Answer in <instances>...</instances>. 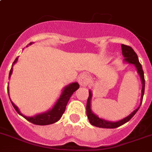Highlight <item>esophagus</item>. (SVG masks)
Returning a JSON list of instances; mask_svg holds the SVG:
<instances>
[{"label":"esophagus","mask_w":152,"mask_h":152,"mask_svg":"<svg viewBox=\"0 0 152 152\" xmlns=\"http://www.w3.org/2000/svg\"><path fill=\"white\" fill-rule=\"evenodd\" d=\"M89 77L87 75H85V74H82L78 77V82L81 86H87L88 83H89Z\"/></svg>","instance_id":"obj_1"}]
</instances>
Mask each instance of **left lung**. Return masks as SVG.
<instances>
[{"mask_svg":"<svg viewBox=\"0 0 152 152\" xmlns=\"http://www.w3.org/2000/svg\"><path fill=\"white\" fill-rule=\"evenodd\" d=\"M121 47H122V53L124 56L125 57L124 58V61L129 63V64H132L137 67V72L139 73L140 76H141V81H142V91H141V102H142L143 100V96H144V93H145V76H144V71H143L142 66L140 64L138 61V57H137V55L136 53L134 52V50H133L130 46H126V45L122 44L121 45ZM91 91H89V96L87 100V105H86V112H87V116L89 120L90 124L91 125H93L95 126H97V127H100V128H116L118 126H120L123 124H126V122H128L130 119L132 118L133 116H134L135 113L137 112V110H139V108L141 106H139L137 109L134 111L131 114H130L127 117L123 119V120H120V121H117V122H110V121H106V120H103V119H101L99 117H98L97 116H96L93 113L91 112V104H90V101H91Z\"/></svg>","mask_w":152,"mask_h":152,"instance_id":"obj_1","label":"left lung"}]
</instances>
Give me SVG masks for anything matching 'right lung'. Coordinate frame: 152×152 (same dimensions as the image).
Returning a JSON list of instances; mask_svg holds the SVG:
<instances>
[{
	"mask_svg": "<svg viewBox=\"0 0 152 152\" xmlns=\"http://www.w3.org/2000/svg\"><path fill=\"white\" fill-rule=\"evenodd\" d=\"M32 42H30L29 45L31 44ZM18 61V57L15 60L13 64H15ZM12 73V67H11V71H10L9 73V78L11 77V75ZM79 88V85L77 82H75V83H72L71 85H67V87L64 88V89L63 91L62 94H61V97L59 98V99L57 100V102H56V104L54 105V106L53 107L52 110H49L48 112L44 113L39 114V115H36V116H33V117H28V116H23L21 113L19 112V110L18 109L17 106L15 105V104L11 102V104L13 107L15 108V110L17 111V113L18 114H20L21 116H22L24 118L27 120L28 121H29L30 123H32L33 124H36V125H49V124H54V123L57 122L61 117L62 116V115L64 114L65 111V109H66V106H67V102H68L69 99L71 96H72V94L75 92L76 90ZM7 92H8V87H7Z\"/></svg>",
	"mask_w": 152,
	"mask_h": 152,
	"instance_id": "add662e5",
	"label": "right lung"
}]
</instances>
